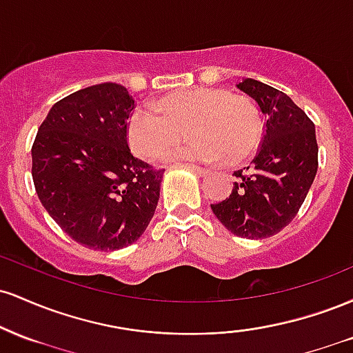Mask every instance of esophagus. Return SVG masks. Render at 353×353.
Segmentation results:
<instances>
[{
  "instance_id": "1",
  "label": "esophagus",
  "mask_w": 353,
  "mask_h": 353,
  "mask_svg": "<svg viewBox=\"0 0 353 353\" xmlns=\"http://www.w3.org/2000/svg\"><path fill=\"white\" fill-rule=\"evenodd\" d=\"M185 168L188 169H190V171L192 172H196V174H199V176H208V169L205 168H201V165H194V164H188L185 165Z\"/></svg>"
}]
</instances>
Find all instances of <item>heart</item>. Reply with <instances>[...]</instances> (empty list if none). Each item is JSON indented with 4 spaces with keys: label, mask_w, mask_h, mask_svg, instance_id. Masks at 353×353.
Returning a JSON list of instances; mask_svg holds the SVG:
<instances>
[{
    "label": "heart",
    "mask_w": 353,
    "mask_h": 353,
    "mask_svg": "<svg viewBox=\"0 0 353 353\" xmlns=\"http://www.w3.org/2000/svg\"><path fill=\"white\" fill-rule=\"evenodd\" d=\"M192 137L168 156L171 161L241 163L259 144L261 117L244 96L217 88H194L165 96L154 108H137L128 121V141L143 159H157L181 141Z\"/></svg>",
    "instance_id": "obj_1"
}]
</instances>
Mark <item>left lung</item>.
<instances>
[{
    "label": "left lung",
    "mask_w": 353,
    "mask_h": 353,
    "mask_svg": "<svg viewBox=\"0 0 353 353\" xmlns=\"http://www.w3.org/2000/svg\"><path fill=\"white\" fill-rule=\"evenodd\" d=\"M264 116V137L249 168L234 172L228 199L210 204L224 228L244 239L281 232L305 201L319 168L315 125L282 91L250 78L236 84Z\"/></svg>",
    "instance_id": "obj_1"
}]
</instances>
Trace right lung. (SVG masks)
Wrapping results in <instances>:
<instances>
[{
	"label": "right lung",
	"instance_id": "right-lung-1",
	"mask_svg": "<svg viewBox=\"0 0 353 353\" xmlns=\"http://www.w3.org/2000/svg\"><path fill=\"white\" fill-rule=\"evenodd\" d=\"M132 109L121 84L79 89L50 109L31 149L43 208L89 249L108 252L136 242L157 208L164 171L131 154Z\"/></svg>",
	"mask_w": 353,
	"mask_h": 353
}]
</instances>
